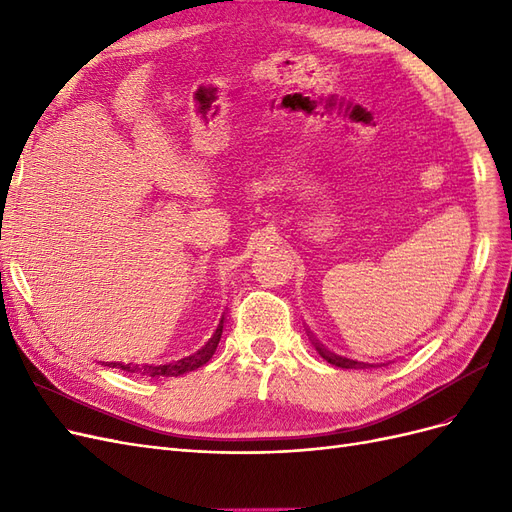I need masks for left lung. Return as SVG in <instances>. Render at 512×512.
Instances as JSON below:
<instances>
[{
  "label": "left lung",
  "instance_id": "obj_1",
  "mask_svg": "<svg viewBox=\"0 0 512 512\" xmlns=\"http://www.w3.org/2000/svg\"><path fill=\"white\" fill-rule=\"evenodd\" d=\"M315 346H317L319 355L327 361V364H332V366H338V368H374V366H370V364H357V361H351V359H344V357H338V355H334V353H329V351H325L323 346L317 344V342H315Z\"/></svg>",
  "mask_w": 512,
  "mask_h": 512
}]
</instances>
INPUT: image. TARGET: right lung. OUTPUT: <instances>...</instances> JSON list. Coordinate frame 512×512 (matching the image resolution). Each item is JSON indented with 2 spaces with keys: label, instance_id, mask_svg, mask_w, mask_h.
I'll use <instances>...</instances> for the list:
<instances>
[{
  "label": "right lung",
  "instance_id": "1",
  "mask_svg": "<svg viewBox=\"0 0 512 512\" xmlns=\"http://www.w3.org/2000/svg\"><path fill=\"white\" fill-rule=\"evenodd\" d=\"M221 334H223V321L219 323V327H217V332L212 334V338L202 346L200 351L197 353H193V355H189V357H185V359H178V361H174V364H166V366H134V364H117L121 370H125V372H138V374H142V376H180V374H187V372H191V370H197L200 366H204L206 361L214 355V351H217V344H219V340H221ZM110 368H117V366H112V364H108Z\"/></svg>",
  "mask_w": 512,
  "mask_h": 512
}]
</instances>
